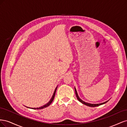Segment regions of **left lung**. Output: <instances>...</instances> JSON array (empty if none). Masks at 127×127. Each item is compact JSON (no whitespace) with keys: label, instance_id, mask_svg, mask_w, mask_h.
<instances>
[{"label":"left lung","instance_id":"left-lung-1","mask_svg":"<svg viewBox=\"0 0 127 127\" xmlns=\"http://www.w3.org/2000/svg\"><path fill=\"white\" fill-rule=\"evenodd\" d=\"M75 93H76V97H77V98L78 99V100L79 101H80V102H81V103H82L83 104H85V105H87V106H90V107H95V106H99V105H101L104 104L106 103V102H107V101H106V102H105L102 103H99V104H90V103H86V102H84L83 101H82V99H80V98L79 97L78 95V94H77V93L76 90L75 89Z\"/></svg>","mask_w":127,"mask_h":127}]
</instances>
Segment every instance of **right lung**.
Returning a JSON list of instances; mask_svg holds the SVG:
<instances>
[{
    "label": "right lung",
    "instance_id": "right-lung-1",
    "mask_svg": "<svg viewBox=\"0 0 127 127\" xmlns=\"http://www.w3.org/2000/svg\"><path fill=\"white\" fill-rule=\"evenodd\" d=\"M57 87H56V88L55 90L54 93H53V96H52V98H51V100L50 101L48 102V103H47V104H45V105H43V106H41V107H39V108H32V109H37V110L42 109H44V108H45V107H48V106H49L50 105V104H51V103L52 102V101H53V99H54V98H55V94H56V90H57Z\"/></svg>",
    "mask_w": 127,
    "mask_h": 127
}]
</instances>
